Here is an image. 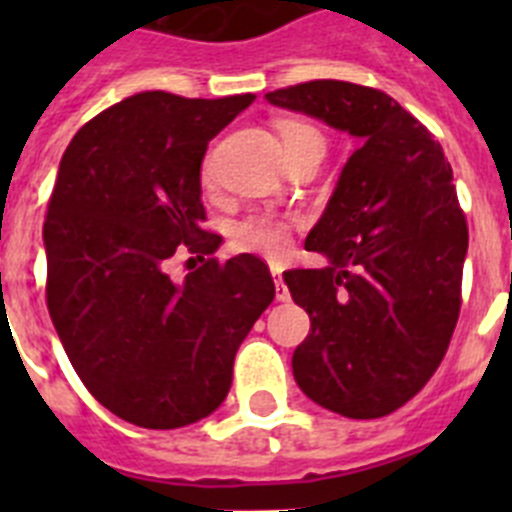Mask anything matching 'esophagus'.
<instances>
[{
	"mask_svg": "<svg viewBox=\"0 0 512 512\" xmlns=\"http://www.w3.org/2000/svg\"><path fill=\"white\" fill-rule=\"evenodd\" d=\"M274 284H277V300L279 302H287L289 300V289L287 284H284L282 274H279V269H274Z\"/></svg>",
	"mask_w": 512,
	"mask_h": 512,
	"instance_id": "obj_1",
	"label": "esophagus"
}]
</instances>
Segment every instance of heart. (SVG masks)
Wrapping results in <instances>:
<instances>
[{
	"instance_id": "b5f03b06",
	"label": "heart",
	"mask_w": 512,
	"mask_h": 512,
	"mask_svg": "<svg viewBox=\"0 0 512 512\" xmlns=\"http://www.w3.org/2000/svg\"><path fill=\"white\" fill-rule=\"evenodd\" d=\"M279 135L287 148V153H295L300 148L318 146L325 151V138L315 125L305 120H284L279 122ZM202 179L210 182L212 169L205 164ZM233 246L238 251L256 253L264 259H282L289 248V225L274 215H248L233 225Z\"/></svg>"
}]
</instances>
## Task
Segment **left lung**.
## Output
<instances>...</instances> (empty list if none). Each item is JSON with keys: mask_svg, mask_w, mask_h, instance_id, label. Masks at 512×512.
Here are the masks:
<instances>
[{"mask_svg": "<svg viewBox=\"0 0 512 512\" xmlns=\"http://www.w3.org/2000/svg\"><path fill=\"white\" fill-rule=\"evenodd\" d=\"M361 140L305 248L323 269L284 271L310 315L292 372L312 402L346 418L395 413L441 364L459 320L467 217L438 140L390 94L307 81L266 94Z\"/></svg>", "mask_w": 512, "mask_h": 512, "instance_id": "1", "label": "left lung"}]
</instances>
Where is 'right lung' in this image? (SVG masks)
I'll list each match as a JSON object with an SVG mask.
<instances>
[{
  "label": "right lung",
  "mask_w": 512,
  "mask_h": 512,
  "mask_svg": "<svg viewBox=\"0 0 512 512\" xmlns=\"http://www.w3.org/2000/svg\"><path fill=\"white\" fill-rule=\"evenodd\" d=\"M253 99L133 94L89 120L58 166L43 225L48 312L84 387L140 428L215 413L235 351L274 300L269 266L210 259L223 238L202 228L207 143ZM174 255L203 266L174 283Z\"/></svg>",
  "instance_id": "obj_1"
}]
</instances>
